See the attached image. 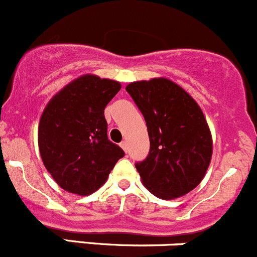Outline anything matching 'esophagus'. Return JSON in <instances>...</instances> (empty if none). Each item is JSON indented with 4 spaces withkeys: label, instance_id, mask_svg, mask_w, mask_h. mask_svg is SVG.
<instances>
[{
    "label": "esophagus",
    "instance_id": "1",
    "mask_svg": "<svg viewBox=\"0 0 257 257\" xmlns=\"http://www.w3.org/2000/svg\"><path fill=\"white\" fill-rule=\"evenodd\" d=\"M120 146L122 147V150H123V151H125V152H127V151H128V145H127V142H126V141H122V142H121Z\"/></svg>",
    "mask_w": 257,
    "mask_h": 257
}]
</instances>
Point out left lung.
<instances>
[{
	"mask_svg": "<svg viewBox=\"0 0 257 257\" xmlns=\"http://www.w3.org/2000/svg\"><path fill=\"white\" fill-rule=\"evenodd\" d=\"M126 91L149 132V155L135 164L142 184L160 199L184 196L201 182L211 161V134L201 108L166 78L132 82Z\"/></svg>",
	"mask_w": 257,
	"mask_h": 257,
	"instance_id": "left-lung-1",
	"label": "left lung"
}]
</instances>
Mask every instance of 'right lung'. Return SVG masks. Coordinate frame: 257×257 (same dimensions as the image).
<instances>
[{"instance_id": "add662e5", "label": "right lung", "mask_w": 257, "mask_h": 257, "mask_svg": "<svg viewBox=\"0 0 257 257\" xmlns=\"http://www.w3.org/2000/svg\"><path fill=\"white\" fill-rule=\"evenodd\" d=\"M116 81L85 75L52 97L39 126L47 171L63 190L90 195L107 180L125 152L107 137L105 107L120 91Z\"/></svg>"}]
</instances>
